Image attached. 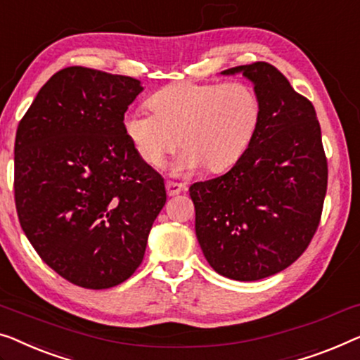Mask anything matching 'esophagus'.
<instances>
[{"instance_id": "1", "label": "esophagus", "mask_w": 360, "mask_h": 360, "mask_svg": "<svg viewBox=\"0 0 360 360\" xmlns=\"http://www.w3.org/2000/svg\"><path fill=\"white\" fill-rule=\"evenodd\" d=\"M165 190H167V195L169 196H175V195H180L181 191L186 190V185L185 184H176V181H165Z\"/></svg>"}]
</instances>
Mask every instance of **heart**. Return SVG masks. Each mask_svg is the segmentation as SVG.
I'll return each mask as SVG.
<instances>
[{"label":"heart","instance_id":"heart-1","mask_svg":"<svg viewBox=\"0 0 360 360\" xmlns=\"http://www.w3.org/2000/svg\"><path fill=\"white\" fill-rule=\"evenodd\" d=\"M149 105L154 113H124L123 131L153 167L184 144L170 167L174 175H190L206 164L214 172L232 167L252 143L262 113L258 96L243 82H179L155 92Z\"/></svg>","mask_w":360,"mask_h":360}]
</instances>
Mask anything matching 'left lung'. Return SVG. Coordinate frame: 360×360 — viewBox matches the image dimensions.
<instances>
[{"label":"left lung","instance_id":"obj_1","mask_svg":"<svg viewBox=\"0 0 360 360\" xmlns=\"http://www.w3.org/2000/svg\"><path fill=\"white\" fill-rule=\"evenodd\" d=\"M242 75L258 96L259 123L245 154L217 179L190 186L195 231L211 268L236 281H258L290 266L315 236L328 185L321 129L309 98L273 65Z\"/></svg>","mask_w":360,"mask_h":360}]
</instances>
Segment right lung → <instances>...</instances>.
<instances>
[{"label": "right lung", "instance_id": "1", "mask_svg": "<svg viewBox=\"0 0 360 360\" xmlns=\"http://www.w3.org/2000/svg\"><path fill=\"white\" fill-rule=\"evenodd\" d=\"M141 82L91 68L55 72L19 122L14 198L39 257L86 289L122 284L141 264L164 179L139 158L123 115Z\"/></svg>", "mask_w": 360, "mask_h": 360}]
</instances>
